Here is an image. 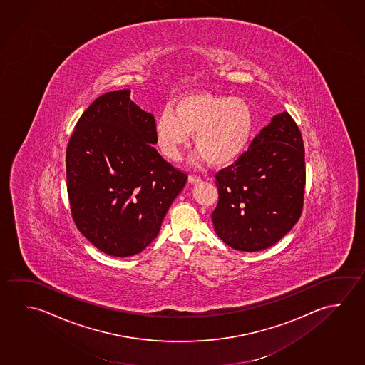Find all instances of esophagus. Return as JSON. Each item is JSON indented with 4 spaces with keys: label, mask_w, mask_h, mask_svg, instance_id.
<instances>
[{
    "label": "esophagus",
    "mask_w": 365,
    "mask_h": 365,
    "mask_svg": "<svg viewBox=\"0 0 365 365\" xmlns=\"http://www.w3.org/2000/svg\"><path fill=\"white\" fill-rule=\"evenodd\" d=\"M201 177H197V175H190V178H188V182H190V183H192V185H193V183H200V182H201Z\"/></svg>",
    "instance_id": "esophagus-1"
}]
</instances>
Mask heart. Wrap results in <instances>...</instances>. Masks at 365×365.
Segmentation results:
<instances>
[{
    "mask_svg": "<svg viewBox=\"0 0 365 365\" xmlns=\"http://www.w3.org/2000/svg\"><path fill=\"white\" fill-rule=\"evenodd\" d=\"M193 133L195 148L209 164L228 165L249 146L254 133L252 110L237 97L185 93L158 116L155 135L163 154L177 161Z\"/></svg>",
    "mask_w": 365,
    "mask_h": 365,
    "instance_id": "1",
    "label": "heart"
}]
</instances>
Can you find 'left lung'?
Instances as JSON below:
<instances>
[{
    "label": "left lung",
    "mask_w": 365,
    "mask_h": 365,
    "mask_svg": "<svg viewBox=\"0 0 365 365\" xmlns=\"http://www.w3.org/2000/svg\"><path fill=\"white\" fill-rule=\"evenodd\" d=\"M219 238L238 251L273 246L300 219L305 192V150L287 111L275 115L230 167L215 174Z\"/></svg>",
    "instance_id": "1"
}]
</instances>
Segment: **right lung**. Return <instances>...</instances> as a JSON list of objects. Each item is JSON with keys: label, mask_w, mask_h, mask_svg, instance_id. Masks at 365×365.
<instances>
[{"label": "right lung", "mask_w": 365, "mask_h": 365, "mask_svg": "<svg viewBox=\"0 0 365 365\" xmlns=\"http://www.w3.org/2000/svg\"><path fill=\"white\" fill-rule=\"evenodd\" d=\"M130 90L97 97L66 148V187L78 230L105 254L137 255L159 235L187 174L156 148L155 118Z\"/></svg>", "instance_id": "1"}]
</instances>
